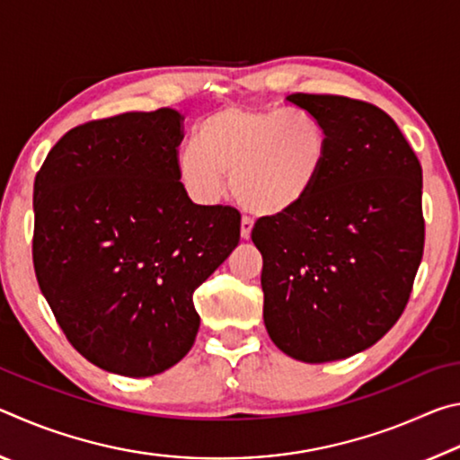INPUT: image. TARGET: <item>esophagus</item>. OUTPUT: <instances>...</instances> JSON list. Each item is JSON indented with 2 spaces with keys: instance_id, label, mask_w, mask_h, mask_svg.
Listing matches in <instances>:
<instances>
[{
  "instance_id": "34e87169",
  "label": "esophagus",
  "mask_w": 460,
  "mask_h": 460,
  "mask_svg": "<svg viewBox=\"0 0 460 460\" xmlns=\"http://www.w3.org/2000/svg\"><path fill=\"white\" fill-rule=\"evenodd\" d=\"M252 229H253V221L243 217V219H241V239L247 241L249 237H252Z\"/></svg>"
}]
</instances>
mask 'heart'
Here are the masks:
<instances>
[{"label": "heart", "mask_w": 460, "mask_h": 460, "mask_svg": "<svg viewBox=\"0 0 460 460\" xmlns=\"http://www.w3.org/2000/svg\"><path fill=\"white\" fill-rule=\"evenodd\" d=\"M329 136L306 111L278 107H225L200 121L194 150L178 174L194 199L211 202L231 176L233 197L245 211L282 217L305 205L324 174Z\"/></svg>", "instance_id": "b5f03b06"}]
</instances>
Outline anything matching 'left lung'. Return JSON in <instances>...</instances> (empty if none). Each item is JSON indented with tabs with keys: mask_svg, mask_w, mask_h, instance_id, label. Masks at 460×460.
<instances>
[{
	"mask_svg": "<svg viewBox=\"0 0 460 460\" xmlns=\"http://www.w3.org/2000/svg\"><path fill=\"white\" fill-rule=\"evenodd\" d=\"M329 136L324 174L305 205L261 217L263 323L305 363L347 359L384 337L422 261V166L379 107L339 95L286 97Z\"/></svg>",
	"mask_w": 460,
	"mask_h": 460,
	"instance_id": "left-lung-1",
	"label": "left lung"
}]
</instances>
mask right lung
Masks as SVG:
<instances>
[{
	"label": "right lung",
	"mask_w": 460,
	"mask_h": 460,
	"mask_svg": "<svg viewBox=\"0 0 460 460\" xmlns=\"http://www.w3.org/2000/svg\"><path fill=\"white\" fill-rule=\"evenodd\" d=\"M182 119L162 107L83 123L34 181L38 286L76 351L119 376H155L190 351L192 294L239 243L237 208L184 190Z\"/></svg>",
	"instance_id": "right-lung-1"
}]
</instances>
